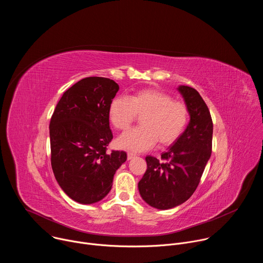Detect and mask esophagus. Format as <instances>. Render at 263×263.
<instances>
[{
  "label": "esophagus",
  "mask_w": 263,
  "mask_h": 263,
  "mask_svg": "<svg viewBox=\"0 0 263 263\" xmlns=\"http://www.w3.org/2000/svg\"><path fill=\"white\" fill-rule=\"evenodd\" d=\"M127 157H128V160H131L132 158H134V157H135V154H133V153H128Z\"/></svg>",
  "instance_id": "1"
}]
</instances>
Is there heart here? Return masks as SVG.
<instances>
[{
  "label": "heart",
  "instance_id": "b5f03b06",
  "mask_svg": "<svg viewBox=\"0 0 263 263\" xmlns=\"http://www.w3.org/2000/svg\"><path fill=\"white\" fill-rule=\"evenodd\" d=\"M136 116L141 117V127L125 132L117 140L119 147L132 152L147 151L157 140L161 146L173 144L185 130L190 115L184 103L156 89L118 96L109 105V121L119 130L127 129Z\"/></svg>",
  "mask_w": 263,
  "mask_h": 263
}]
</instances>
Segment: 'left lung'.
I'll return each instance as SVG.
<instances>
[{
  "label": "left lung",
  "mask_w": 263,
  "mask_h": 263,
  "mask_svg": "<svg viewBox=\"0 0 263 263\" xmlns=\"http://www.w3.org/2000/svg\"><path fill=\"white\" fill-rule=\"evenodd\" d=\"M177 90L189 109L190 123L161 154L165 162L145 157L147 167L138 182L142 200L160 210L179 206L193 196L211 156L213 125L206 103L193 87L179 85Z\"/></svg>",
  "instance_id": "1"
}]
</instances>
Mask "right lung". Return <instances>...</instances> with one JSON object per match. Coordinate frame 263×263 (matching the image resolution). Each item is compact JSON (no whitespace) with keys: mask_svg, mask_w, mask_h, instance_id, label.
Instances as JSON below:
<instances>
[{"mask_svg":"<svg viewBox=\"0 0 263 263\" xmlns=\"http://www.w3.org/2000/svg\"><path fill=\"white\" fill-rule=\"evenodd\" d=\"M119 88L108 78H84L62 95L52 116L53 173L64 194L80 204L103 200L127 160L124 151L106 152L114 137L108 109Z\"/></svg>","mask_w":263,"mask_h":263,"instance_id":"add662e5","label":"right lung"}]
</instances>
